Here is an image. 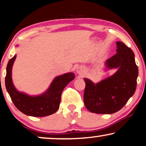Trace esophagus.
I'll return each mask as SVG.
<instances>
[{"instance_id": "1", "label": "esophagus", "mask_w": 146, "mask_h": 146, "mask_svg": "<svg viewBox=\"0 0 146 146\" xmlns=\"http://www.w3.org/2000/svg\"><path fill=\"white\" fill-rule=\"evenodd\" d=\"M76 72L77 74H78L79 75H84V74L85 73L84 67L82 66H80L77 68Z\"/></svg>"}]
</instances>
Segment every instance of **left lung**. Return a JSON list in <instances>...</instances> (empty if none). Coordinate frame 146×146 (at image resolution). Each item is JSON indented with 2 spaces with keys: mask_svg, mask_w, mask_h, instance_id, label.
Instances as JSON below:
<instances>
[{
  "mask_svg": "<svg viewBox=\"0 0 146 146\" xmlns=\"http://www.w3.org/2000/svg\"><path fill=\"white\" fill-rule=\"evenodd\" d=\"M116 54L105 62L106 70L117 69L113 75L96 84L84 78V102L90 111L111 114L124 106L136 89L138 68L134 54L122 42H116Z\"/></svg>",
  "mask_w": 146,
  "mask_h": 146,
  "instance_id": "8db88e82",
  "label": "left lung"
}]
</instances>
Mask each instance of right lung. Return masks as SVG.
<instances>
[{
    "label": "right lung",
    "instance_id": "add662e5",
    "mask_svg": "<svg viewBox=\"0 0 146 146\" xmlns=\"http://www.w3.org/2000/svg\"><path fill=\"white\" fill-rule=\"evenodd\" d=\"M17 55L8 62L5 86L12 101L17 108L25 115L33 117H44L55 113L59 108L61 95L68 84L75 78L74 74L68 72L55 77L44 92L31 96L17 90L12 80V68Z\"/></svg>",
    "mask_w": 146,
    "mask_h": 146
}]
</instances>
